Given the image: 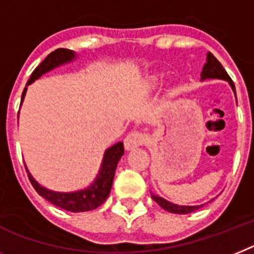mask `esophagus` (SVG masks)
<instances>
[{
  "label": "esophagus",
  "instance_id": "esophagus-1",
  "mask_svg": "<svg viewBox=\"0 0 254 254\" xmlns=\"http://www.w3.org/2000/svg\"><path fill=\"white\" fill-rule=\"evenodd\" d=\"M145 135L141 133L139 131H132L129 132L128 135L126 136L125 139V148L127 150H131V149H135L137 146L142 145L144 142H145Z\"/></svg>",
  "mask_w": 254,
  "mask_h": 254
}]
</instances>
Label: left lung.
<instances>
[{
  "mask_svg": "<svg viewBox=\"0 0 254 254\" xmlns=\"http://www.w3.org/2000/svg\"><path fill=\"white\" fill-rule=\"evenodd\" d=\"M205 79H222V80H226L230 83L232 91L235 93V85H234V81L231 80V77L228 76V74L226 72V70L223 68V66L221 64V62L215 58L213 54L209 52L206 56V64L202 67V72H201V80H205ZM153 200L156 201L157 204L160 205L161 207H163L165 210L170 211V213H175V214H188V213H192V211L197 210L200 207H202V205H196V206H186V205H177L170 202V201L165 200V198L160 197V196H154L152 194Z\"/></svg>",
  "mask_w": 254,
  "mask_h": 254,
  "instance_id": "left-lung-1",
  "label": "left lung"
}]
</instances>
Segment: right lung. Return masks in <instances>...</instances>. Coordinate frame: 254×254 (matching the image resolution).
I'll use <instances>...</instances> for the list:
<instances>
[{
    "instance_id": "add662e5",
    "label": "right lung",
    "mask_w": 254,
    "mask_h": 254,
    "mask_svg": "<svg viewBox=\"0 0 254 254\" xmlns=\"http://www.w3.org/2000/svg\"><path fill=\"white\" fill-rule=\"evenodd\" d=\"M75 58H76V54L72 50L64 49V48L54 50L35 68V71H33L31 77H29L27 85L33 83L40 76H43L44 74H47V72L52 71L56 67L68 64L71 61H74ZM27 85L22 93V102L24 96H26ZM123 153H125L123 142H117L113 146H110L109 149H106L97 178L94 179V182L89 187L76 190V192H54V190H47V188L40 186L36 180L33 179L32 175L28 173L27 167L26 170L27 174H28L29 182L33 186V188L45 200H48L49 202L56 205V206L62 207L64 210L72 211V213L89 211L104 204L106 198H108L110 190H112L115 169H117L119 160L122 158Z\"/></svg>"
}]
</instances>
